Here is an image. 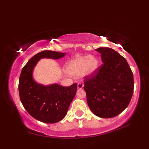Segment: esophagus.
<instances>
[{
	"mask_svg": "<svg viewBox=\"0 0 149 149\" xmlns=\"http://www.w3.org/2000/svg\"><path fill=\"white\" fill-rule=\"evenodd\" d=\"M83 86H84V85H83V83H81V82H79L78 83V85H77V87H78L79 89H83Z\"/></svg>",
	"mask_w": 149,
	"mask_h": 149,
	"instance_id": "esophagus-1",
	"label": "esophagus"
}]
</instances>
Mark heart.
Returning a JSON list of instances; mask_svg holds the SVG:
<instances>
[{
	"label": "heart",
	"instance_id": "b5f03b06",
	"mask_svg": "<svg viewBox=\"0 0 149 149\" xmlns=\"http://www.w3.org/2000/svg\"><path fill=\"white\" fill-rule=\"evenodd\" d=\"M100 66L99 59L92 55L77 56L66 63L65 71L73 77H90L96 72Z\"/></svg>",
	"mask_w": 149,
	"mask_h": 149
}]
</instances>
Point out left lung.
<instances>
[{
	"label": "left lung",
	"instance_id": "left-lung-1",
	"mask_svg": "<svg viewBox=\"0 0 149 149\" xmlns=\"http://www.w3.org/2000/svg\"><path fill=\"white\" fill-rule=\"evenodd\" d=\"M103 64L86 77L84 89L91 112L101 118H112L127 107L134 92L133 73L127 60L109 47L97 48Z\"/></svg>",
	"mask_w": 149,
	"mask_h": 149
}]
</instances>
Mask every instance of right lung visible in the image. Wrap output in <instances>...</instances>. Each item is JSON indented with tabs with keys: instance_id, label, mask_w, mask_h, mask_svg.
Instances as JSON below:
<instances>
[{
	"instance_id": "right-lung-1",
	"label": "right lung",
	"mask_w": 149,
	"mask_h": 149,
	"mask_svg": "<svg viewBox=\"0 0 149 149\" xmlns=\"http://www.w3.org/2000/svg\"><path fill=\"white\" fill-rule=\"evenodd\" d=\"M65 55L54 51L38 53L30 59L20 74L18 86L20 100L32 117L43 123H54L64 119L76 95L77 84L66 87L58 83L40 84L33 79L34 68L40 59L58 60Z\"/></svg>"
}]
</instances>
